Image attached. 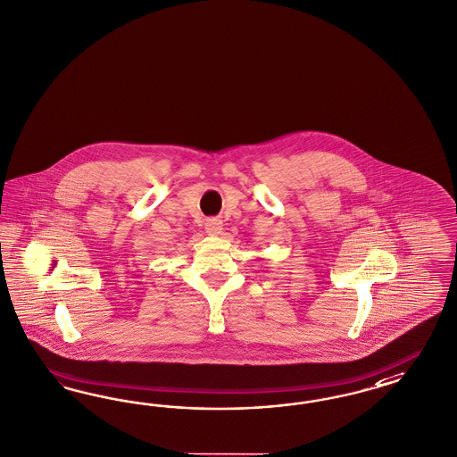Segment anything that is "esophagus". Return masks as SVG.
I'll list each match as a JSON object with an SVG mask.
<instances>
[{"label": "esophagus", "mask_w": 457, "mask_h": 457, "mask_svg": "<svg viewBox=\"0 0 457 457\" xmlns=\"http://www.w3.org/2000/svg\"><path fill=\"white\" fill-rule=\"evenodd\" d=\"M205 230L208 236H220L223 223L219 219H208L205 223Z\"/></svg>", "instance_id": "obj_1"}]
</instances>
